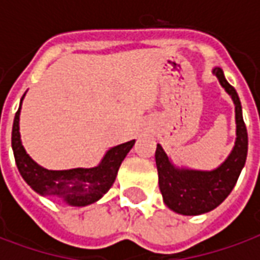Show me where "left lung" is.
Here are the masks:
<instances>
[{"label": "left lung", "mask_w": 260, "mask_h": 260, "mask_svg": "<svg viewBox=\"0 0 260 260\" xmlns=\"http://www.w3.org/2000/svg\"><path fill=\"white\" fill-rule=\"evenodd\" d=\"M217 76L235 104L237 139L230 156L220 167L212 171L177 169L170 161L163 147L157 145L156 166L158 173V186L163 201L175 213L185 216H198L216 209L230 195L237 184L241 170L245 166L248 153V132L242 118L240 97L233 86L224 78L221 68H214Z\"/></svg>", "instance_id": "8db88e82"}]
</instances>
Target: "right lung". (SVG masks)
I'll return each instance as SVG.
<instances>
[{"label": "right lung", "mask_w": 260, "mask_h": 260, "mask_svg": "<svg viewBox=\"0 0 260 260\" xmlns=\"http://www.w3.org/2000/svg\"><path fill=\"white\" fill-rule=\"evenodd\" d=\"M20 106L15 114L12 126V150L22 178L37 193L61 199L71 206H87L99 201L114 184L119 166L129 153L135 141L111 147L103 157L102 163L93 169H72L62 171L47 170L31 160L20 142Z\"/></svg>", "instance_id": "add662e5"}]
</instances>
